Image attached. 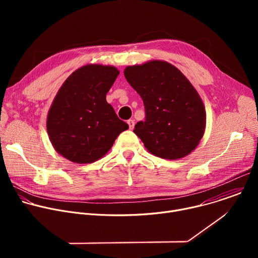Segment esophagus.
Returning <instances> with one entry per match:
<instances>
[{"mask_svg":"<svg viewBox=\"0 0 258 258\" xmlns=\"http://www.w3.org/2000/svg\"><path fill=\"white\" fill-rule=\"evenodd\" d=\"M127 124L130 126V130H133L135 127V120L134 119H130L127 120Z\"/></svg>","mask_w":258,"mask_h":258,"instance_id":"obj_1","label":"esophagus"}]
</instances>
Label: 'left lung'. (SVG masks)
<instances>
[{
	"mask_svg": "<svg viewBox=\"0 0 258 258\" xmlns=\"http://www.w3.org/2000/svg\"><path fill=\"white\" fill-rule=\"evenodd\" d=\"M124 77L144 103L145 120L137 122L134 133L148 151L171 160L190 154L204 135L206 113L187 78L158 60L127 66Z\"/></svg>",
	"mask_w": 258,
	"mask_h": 258,
	"instance_id": "obj_1",
	"label": "left lung"
}]
</instances>
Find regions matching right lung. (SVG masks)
I'll use <instances>...</instances> for the list:
<instances>
[{
  "mask_svg": "<svg viewBox=\"0 0 258 258\" xmlns=\"http://www.w3.org/2000/svg\"><path fill=\"white\" fill-rule=\"evenodd\" d=\"M119 71L113 66L86 65L64 82L49 110L47 131L55 150L77 163H92L128 128L106 95Z\"/></svg>",
  "mask_w": 258,
  "mask_h": 258,
  "instance_id": "obj_1",
  "label": "right lung"
}]
</instances>
